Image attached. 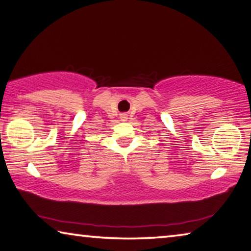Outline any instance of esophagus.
Returning <instances> with one entry per match:
<instances>
[{"label":"esophagus","instance_id":"1","mask_svg":"<svg viewBox=\"0 0 251 251\" xmlns=\"http://www.w3.org/2000/svg\"><path fill=\"white\" fill-rule=\"evenodd\" d=\"M126 119H128V116H126V113H123V114H121V120H122V121H126Z\"/></svg>","mask_w":251,"mask_h":251}]
</instances>
